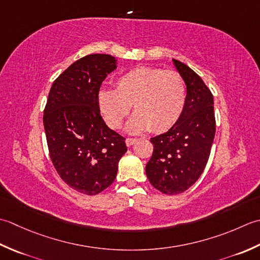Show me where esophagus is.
<instances>
[{
	"label": "esophagus",
	"instance_id": "34e87169",
	"mask_svg": "<svg viewBox=\"0 0 260 260\" xmlns=\"http://www.w3.org/2000/svg\"><path fill=\"white\" fill-rule=\"evenodd\" d=\"M136 142H137L136 138H126V139H125V144L128 147H131L132 145H135Z\"/></svg>",
	"mask_w": 260,
	"mask_h": 260
}]
</instances>
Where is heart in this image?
Here are the masks:
<instances>
[{
    "label": "heart",
    "instance_id": "obj_1",
    "mask_svg": "<svg viewBox=\"0 0 260 260\" xmlns=\"http://www.w3.org/2000/svg\"><path fill=\"white\" fill-rule=\"evenodd\" d=\"M115 85V89L99 93L101 112L113 129L120 128L132 105L136 113L126 124L128 131H167L181 119L186 105V85L174 70L138 67L121 75Z\"/></svg>",
    "mask_w": 260,
    "mask_h": 260
}]
</instances>
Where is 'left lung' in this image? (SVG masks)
I'll return each instance as SVG.
<instances>
[{
  "mask_svg": "<svg viewBox=\"0 0 260 260\" xmlns=\"http://www.w3.org/2000/svg\"><path fill=\"white\" fill-rule=\"evenodd\" d=\"M173 61L186 84V105L176 124L151 138L153 151L146 165L150 184L167 195L185 192L200 178L215 135L213 95L193 70Z\"/></svg>",
  "mask_w": 260,
  "mask_h": 260,
  "instance_id": "8db88e82",
  "label": "left lung"
}]
</instances>
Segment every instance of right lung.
<instances>
[{
    "label": "right lung",
    "instance_id": "1",
    "mask_svg": "<svg viewBox=\"0 0 260 260\" xmlns=\"http://www.w3.org/2000/svg\"><path fill=\"white\" fill-rule=\"evenodd\" d=\"M115 68L111 55L76 60L55 79L44 111L50 159L62 181L82 194L109 187L126 151L125 139L105 124L99 107L100 87Z\"/></svg>",
    "mask_w": 260,
    "mask_h": 260
}]
</instances>
